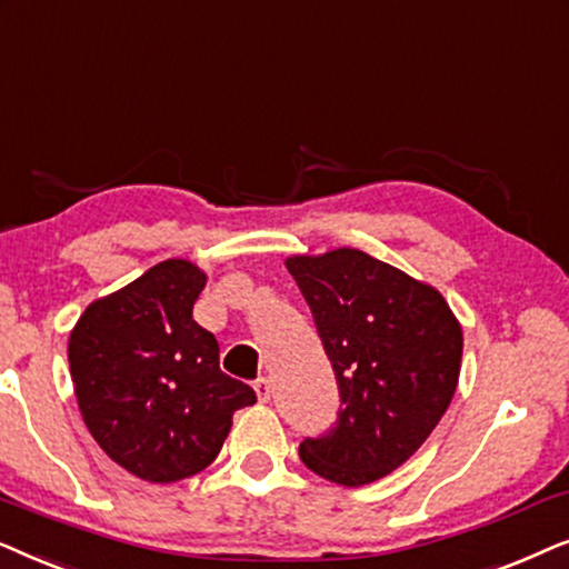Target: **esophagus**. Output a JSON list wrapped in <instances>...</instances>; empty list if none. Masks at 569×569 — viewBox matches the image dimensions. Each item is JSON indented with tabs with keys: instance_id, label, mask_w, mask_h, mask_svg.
Here are the masks:
<instances>
[{
	"instance_id": "1",
	"label": "esophagus",
	"mask_w": 569,
	"mask_h": 569,
	"mask_svg": "<svg viewBox=\"0 0 569 569\" xmlns=\"http://www.w3.org/2000/svg\"><path fill=\"white\" fill-rule=\"evenodd\" d=\"M254 392H257V398H260V403H268L270 396H272V388H270L268 377H260V380L254 382Z\"/></svg>"
}]
</instances>
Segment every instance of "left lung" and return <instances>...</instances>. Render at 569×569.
Wrapping results in <instances>:
<instances>
[{"mask_svg": "<svg viewBox=\"0 0 569 569\" xmlns=\"http://www.w3.org/2000/svg\"><path fill=\"white\" fill-rule=\"evenodd\" d=\"M340 388L338 421L307 437L309 471L363 487L403 466L456 396L463 328L435 286L351 247L291 254Z\"/></svg>", "mask_w": 569, "mask_h": 569, "instance_id": "1", "label": "left lung"}]
</instances>
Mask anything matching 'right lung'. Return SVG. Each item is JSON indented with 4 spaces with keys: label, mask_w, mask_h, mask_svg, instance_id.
I'll return each instance as SVG.
<instances>
[{
    "label": "right lung",
    "mask_w": 569,
    "mask_h": 569,
    "mask_svg": "<svg viewBox=\"0 0 569 569\" xmlns=\"http://www.w3.org/2000/svg\"><path fill=\"white\" fill-rule=\"evenodd\" d=\"M206 270L166 260L90 301L67 343L82 421L113 463L171 483L213 463L249 385L221 372L218 340L192 320Z\"/></svg>",
    "instance_id": "1"
}]
</instances>
